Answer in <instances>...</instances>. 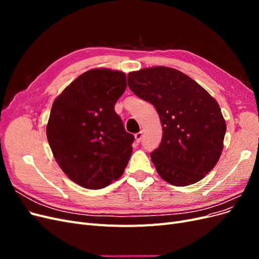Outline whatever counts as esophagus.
I'll return each instance as SVG.
<instances>
[{
  "mask_svg": "<svg viewBox=\"0 0 259 259\" xmlns=\"http://www.w3.org/2000/svg\"><path fill=\"white\" fill-rule=\"evenodd\" d=\"M142 138H143V133L142 132H139V133H137V134H135L136 143H140V140H142Z\"/></svg>",
  "mask_w": 259,
  "mask_h": 259,
  "instance_id": "esophagus-1",
  "label": "esophagus"
}]
</instances>
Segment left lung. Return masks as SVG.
Segmentation results:
<instances>
[{
	"label": "left lung",
	"mask_w": 259,
	"mask_h": 259,
	"mask_svg": "<svg viewBox=\"0 0 259 259\" xmlns=\"http://www.w3.org/2000/svg\"><path fill=\"white\" fill-rule=\"evenodd\" d=\"M127 84L159 113L162 140L150 153L159 175L177 187L200 182L214 168L224 147L226 122L217 101L173 68L159 66L131 72Z\"/></svg>",
	"instance_id": "8db88e82"
}]
</instances>
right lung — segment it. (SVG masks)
<instances>
[{
    "mask_svg": "<svg viewBox=\"0 0 259 259\" xmlns=\"http://www.w3.org/2000/svg\"><path fill=\"white\" fill-rule=\"evenodd\" d=\"M125 89L124 72L93 69L77 76L52 106L46 135L54 158L83 188H105L127 165L135 138L114 111Z\"/></svg>",
    "mask_w": 259,
    "mask_h": 259,
    "instance_id": "1",
    "label": "right lung"
}]
</instances>
